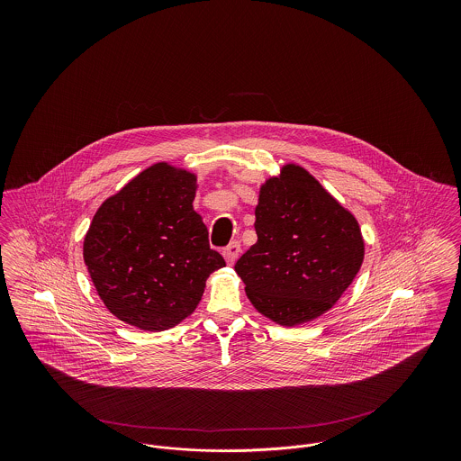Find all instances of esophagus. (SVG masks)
I'll list each match as a JSON object with an SVG mask.
<instances>
[{
  "instance_id": "1",
  "label": "esophagus",
  "mask_w": 461,
  "mask_h": 461,
  "mask_svg": "<svg viewBox=\"0 0 461 461\" xmlns=\"http://www.w3.org/2000/svg\"><path fill=\"white\" fill-rule=\"evenodd\" d=\"M240 243H239V241H231V243L222 250V256H224L226 263H235V261L239 259V256H240Z\"/></svg>"
}]
</instances>
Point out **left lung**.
I'll use <instances>...</instances> for the list:
<instances>
[{"mask_svg":"<svg viewBox=\"0 0 461 461\" xmlns=\"http://www.w3.org/2000/svg\"><path fill=\"white\" fill-rule=\"evenodd\" d=\"M254 226L258 241L235 271L250 303L278 325L327 312L363 264L357 221L301 166L286 164L264 183Z\"/></svg>","mask_w":461,"mask_h":461,"instance_id":"left-lung-1","label":"left lung"}]
</instances>
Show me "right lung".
Here are the masks:
<instances>
[{
  "mask_svg": "<svg viewBox=\"0 0 461 461\" xmlns=\"http://www.w3.org/2000/svg\"><path fill=\"white\" fill-rule=\"evenodd\" d=\"M197 177L158 162L107 198L89 224L83 256L100 299L121 321L173 329L198 306L224 266L194 211Z\"/></svg>",
  "mask_w": 461,
  "mask_h": 461,
  "instance_id": "1",
  "label": "right lung"
}]
</instances>
